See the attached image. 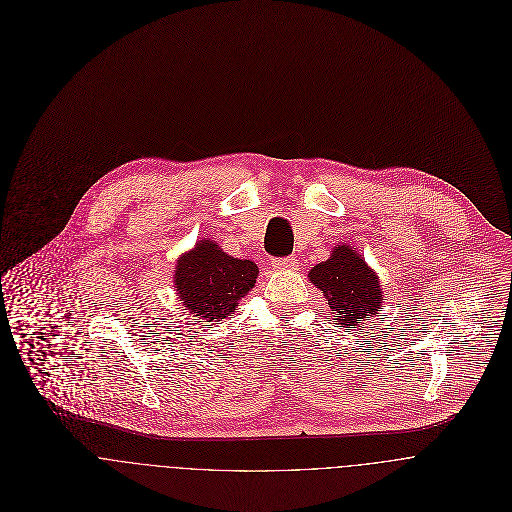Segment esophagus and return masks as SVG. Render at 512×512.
Returning <instances> with one entry per match:
<instances>
[{"label":"esophagus","mask_w":512,"mask_h":512,"mask_svg":"<svg viewBox=\"0 0 512 512\" xmlns=\"http://www.w3.org/2000/svg\"><path fill=\"white\" fill-rule=\"evenodd\" d=\"M272 266H274V270H280V272H284V270H295V268H297V258H295V256L274 258V260H272Z\"/></svg>","instance_id":"1"}]
</instances>
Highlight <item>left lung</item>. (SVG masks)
I'll list each match as a JSON object with an SVG mask.
<instances>
[{"label":"left lung","mask_w":512,"mask_h":512,"mask_svg":"<svg viewBox=\"0 0 512 512\" xmlns=\"http://www.w3.org/2000/svg\"><path fill=\"white\" fill-rule=\"evenodd\" d=\"M307 278L329 301L335 325L339 327L355 329L366 315L380 311L382 292L378 276L366 266L361 254L347 244L335 246L331 258L317 264Z\"/></svg>","instance_id":"8db88e82"}]
</instances>
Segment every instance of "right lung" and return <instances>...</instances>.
<instances>
[{
  "label": "right lung",
  "instance_id": "1",
  "mask_svg": "<svg viewBox=\"0 0 512 512\" xmlns=\"http://www.w3.org/2000/svg\"><path fill=\"white\" fill-rule=\"evenodd\" d=\"M256 278L258 266L252 260L228 256L213 240H199L175 266L179 301L189 313L207 321L228 317L238 299L254 288Z\"/></svg>",
  "mask_w": 512,
  "mask_h": 512
}]
</instances>
